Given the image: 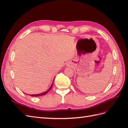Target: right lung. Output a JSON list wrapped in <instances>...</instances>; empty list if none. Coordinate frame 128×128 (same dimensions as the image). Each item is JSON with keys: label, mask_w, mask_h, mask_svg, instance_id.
Listing matches in <instances>:
<instances>
[{"label": "right lung", "mask_w": 128, "mask_h": 128, "mask_svg": "<svg viewBox=\"0 0 128 128\" xmlns=\"http://www.w3.org/2000/svg\"><path fill=\"white\" fill-rule=\"evenodd\" d=\"M53 81V82H54ZM53 83L54 82H52V85L50 87V88H49V89L46 91H45V92H42V94H30V96H32V97H38V96H43V95H45V94H46L49 91H50L51 89V88H52V84H53Z\"/></svg>", "instance_id": "1"}]
</instances>
